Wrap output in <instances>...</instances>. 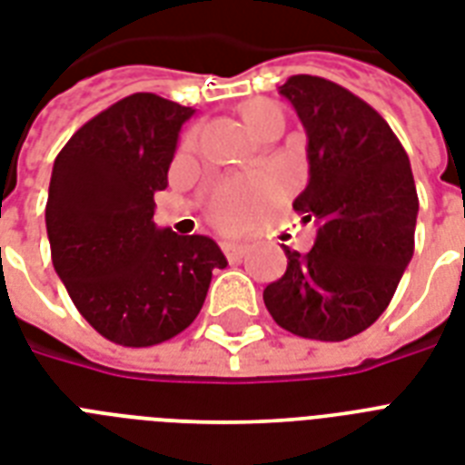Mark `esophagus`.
<instances>
[{
	"label": "esophagus",
	"instance_id": "esophagus-1",
	"mask_svg": "<svg viewBox=\"0 0 465 465\" xmlns=\"http://www.w3.org/2000/svg\"><path fill=\"white\" fill-rule=\"evenodd\" d=\"M219 246H222V253H224L229 261H241V258H243V253H246V246L233 243V241H222Z\"/></svg>",
	"mask_w": 465,
	"mask_h": 465
}]
</instances>
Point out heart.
<instances>
[{
	"label": "heart",
	"mask_w": 465,
	"mask_h": 465,
	"mask_svg": "<svg viewBox=\"0 0 465 465\" xmlns=\"http://www.w3.org/2000/svg\"><path fill=\"white\" fill-rule=\"evenodd\" d=\"M236 111L243 127L258 140L272 130L282 133L284 111L270 98H248ZM193 144H195V134H188L183 140V149H190ZM275 183L262 175L222 183L210 200V219L224 232H241L268 210L270 203L275 200Z\"/></svg>",
	"instance_id": "b5f03b06"
}]
</instances>
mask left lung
<instances>
[{"instance_id":"left-lung-1","label":"left lung","mask_w":465,"mask_h":465,"mask_svg":"<svg viewBox=\"0 0 465 465\" xmlns=\"http://www.w3.org/2000/svg\"><path fill=\"white\" fill-rule=\"evenodd\" d=\"M306 130L309 183L294 210L316 226L309 253L284 246L287 270L262 292L299 338L340 342L393 299L415 251L418 190L389 123L340 84L311 74L280 86Z\"/></svg>"}]
</instances>
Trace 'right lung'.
Returning <instances> with one entry per match:
<instances>
[{"instance_id":"1","label":"right lung","mask_w":465,"mask_h":465,"mask_svg":"<svg viewBox=\"0 0 465 465\" xmlns=\"http://www.w3.org/2000/svg\"><path fill=\"white\" fill-rule=\"evenodd\" d=\"M193 113L133 94L79 127L54 159L45 204L54 272L79 313L115 345H159L185 331L212 270L226 268L210 236L154 224V193L168 185Z\"/></svg>"}]
</instances>
